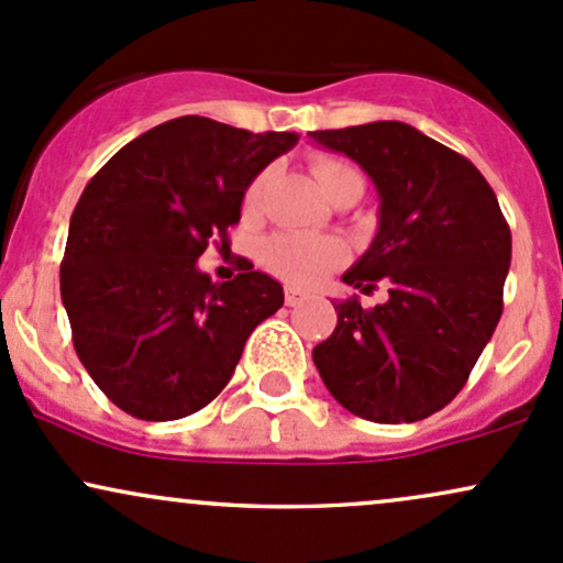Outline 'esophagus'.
<instances>
[{"instance_id": "esophagus-1", "label": "esophagus", "mask_w": 563, "mask_h": 563, "mask_svg": "<svg viewBox=\"0 0 563 563\" xmlns=\"http://www.w3.org/2000/svg\"><path fill=\"white\" fill-rule=\"evenodd\" d=\"M284 302H287L289 308H295V306H302V302H306V295H302L300 289H292V287H289L287 292H284Z\"/></svg>"}]
</instances>
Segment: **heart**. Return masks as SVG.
<instances>
[{
  "mask_svg": "<svg viewBox=\"0 0 563 563\" xmlns=\"http://www.w3.org/2000/svg\"><path fill=\"white\" fill-rule=\"evenodd\" d=\"M311 173L327 199H332L340 188L362 186L364 178L356 167L343 159H330V156H316L311 162ZM263 175H257L244 191V210L255 212L263 197ZM261 261L265 271L279 276L282 282L295 284V287H311L321 282L327 274L343 261V247L340 242L327 236H308V233H276L261 247Z\"/></svg>",
  "mask_w": 563,
  "mask_h": 563,
  "instance_id": "b5f03b06",
  "label": "heart"
}]
</instances>
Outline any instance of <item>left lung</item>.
<instances>
[{
    "mask_svg": "<svg viewBox=\"0 0 563 563\" xmlns=\"http://www.w3.org/2000/svg\"><path fill=\"white\" fill-rule=\"evenodd\" d=\"M358 162L380 197V229L345 284L383 306L334 302L338 327L313 364L345 409L372 422L439 412L468 383L503 316L510 229L484 175L457 151L404 122L316 130Z\"/></svg>",
    "mask_w": 563,
    "mask_h": 563,
    "instance_id": "obj_1",
    "label": "left lung"
}]
</instances>
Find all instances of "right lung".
<instances>
[{
  "label": "right lung",
  "instance_id": "right-lung-1",
  "mask_svg": "<svg viewBox=\"0 0 563 563\" xmlns=\"http://www.w3.org/2000/svg\"><path fill=\"white\" fill-rule=\"evenodd\" d=\"M295 132L169 119L119 148L87 183L68 225L60 298L90 377L137 420H180L231 380L244 343L284 302L247 263L231 282L197 268L229 250L244 191Z\"/></svg>",
  "mask_w": 563,
  "mask_h": 563
}]
</instances>
